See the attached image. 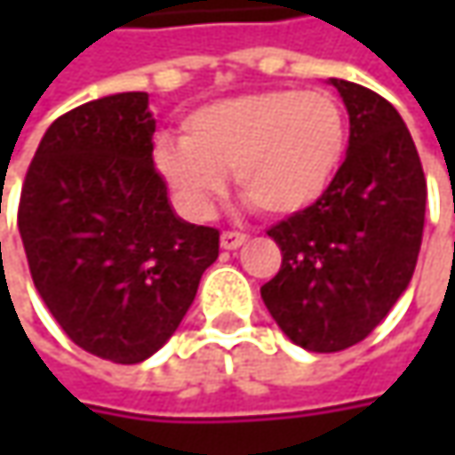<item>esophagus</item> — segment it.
<instances>
[{
  "label": "esophagus",
  "mask_w": 455,
  "mask_h": 455,
  "mask_svg": "<svg viewBox=\"0 0 455 455\" xmlns=\"http://www.w3.org/2000/svg\"><path fill=\"white\" fill-rule=\"evenodd\" d=\"M245 240L248 235L245 233H237V230H225L222 235H220V245L225 248V251H235L240 245H245Z\"/></svg>",
  "instance_id": "obj_1"
}]
</instances>
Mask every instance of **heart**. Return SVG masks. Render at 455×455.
<instances>
[{
  "label": "heart",
  "mask_w": 455,
  "mask_h": 455,
  "mask_svg": "<svg viewBox=\"0 0 455 455\" xmlns=\"http://www.w3.org/2000/svg\"><path fill=\"white\" fill-rule=\"evenodd\" d=\"M347 151L341 106L319 91H260L202 106L182 141L162 136L154 169L187 212L204 215L233 174L258 212L286 218L322 197Z\"/></svg>",
  "instance_id": "heart-1"
}]
</instances>
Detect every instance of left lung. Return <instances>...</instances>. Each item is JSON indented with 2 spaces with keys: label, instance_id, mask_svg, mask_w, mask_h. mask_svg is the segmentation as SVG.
Segmentation results:
<instances>
[{
  "label": "left lung",
  "instance_id": "obj_1",
  "mask_svg": "<svg viewBox=\"0 0 455 455\" xmlns=\"http://www.w3.org/2000/svg\"><path fill=\"white\" fill-rule=\"evenodd\" d=\"M349 149L314 204L275 222L283 260L260 289L275 323L308 352H341L387 316L411 283L426 222V174L390 100L331 78Z\"/></svg>",
  "mask_w": 455,
  "mask_h": 455
}]
</instances>
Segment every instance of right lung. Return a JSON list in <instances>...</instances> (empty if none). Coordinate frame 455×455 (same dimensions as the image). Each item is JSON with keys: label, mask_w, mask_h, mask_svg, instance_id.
<instances>
[{"label": "right lung", "mask_w": 455, "mask_h": 455, "mask_svg": "<svg viewBox=\"0 0 455 455\" xmlns=\"http://www.w3.org/2000/svg\"><path fill=\"white\" fill-rule=\"evenodd\" d=\"M147 93L62 114L27 169L17 225L44 306L80 349L118 364L151 357L220 253L215 228L180 220L151 159Z\"/></svg>", "instance_id": "obj_1"}]
</instances>
